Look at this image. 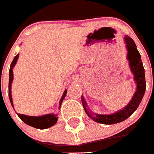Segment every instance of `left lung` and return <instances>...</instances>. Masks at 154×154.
Here are the masks:
<instances>
[{"label":"left lung","mask_w":154,"mask_h":154,"mask_svg":"<svg viewBox=\"0 0 154 154\" xmlns=\"http://www.w3.org/2000/svg\"><path fill=\"white\" fill-rule=\"evenodd\" d=\"M123 40L127 50V60L129 61V68L134 75V81L136 83V89L132 99L126 107L110 114H99L92 111L88 107L86 101H85L84 97L82 94L81 101L85 112L89 118L98 123L111 125L124 121L136 110L145 92V75L141 55L137 50L135 42L128 35L125 36Z\"/></svg>","instance_id":"left-lung-1"}]
</instances>
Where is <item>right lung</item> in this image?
Listing matches in <instances>:
<instances>
[{
  "label": "right lung",
  "mask_w": 154,
  "mask_h": 154,
  "mask_svg": "<svg viewBox=\"0 0 154 154\" xmlns=\"http://www.w3.org/2000/svg\"><path fill=\"white\" fill-rule=\"evenodd\" d=\"M19 54L16 55L13 59V62H12L11 65H10V71H9V98H10V103H11L12 106H13V109H14V106H13V99H12V95H11V84L13 83V69L14 66L16 65V62H17L18 59H19ZM67 90L65 89L63 95H62V98H61L60 101H59V108L60 109L61 104H62V101H63L64 98L66 96ZM17 113L19 118L22 120L25 123H26L28 126H31L32 127L36 128V129H48V128L52 127L54 126L58 120V114L57 113H48V114L42 115V116H28V115L21 114V113Z\"/></svg>",
  "instance_id": "obj_1"
}]
</instances>
